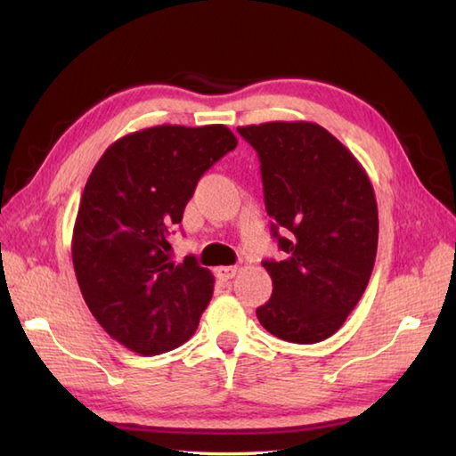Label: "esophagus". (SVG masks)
<instances>
[{"label":"esophagus","instance_id":"obj_1","mask_svg":"<svg viewBox=\"0 0 456 456\" xmlns=\"http://www.w3.org/2000/svg\"><path fill=\"white\" fill-rule=\"evenodd\" d=\"M216 274L219 280H223V282H227V280L235 278L237 266H219V268H216Z\"/></svg>","mask_w":456,"mask_h":456}]
</instances>
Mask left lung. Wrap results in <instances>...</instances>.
<instances>
[{
	"instance_id": "1",
	"label": "left lung",
	"mask_w": 456,
	"mask_h": 456,
	"mask_svg": "<svg viewBox=\"0 0 456 456\" xmlns=\"http://www.w3.org/2000/svg\"><path fill=\"white\" fill-rule=\"evenodd\" d=\"M237 131L260 159L266 213L284 253L263 263L273 297L256 317L284 341L319 343L341 329L372 274L378 208L370 178L317 123L270 121Z\"/></svg>"
}]
</instances>
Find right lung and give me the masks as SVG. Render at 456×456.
<instances>
[{"label":"right lung","mask_w":456,"mask_h":456,"mask_svg":"<svg viewBox=\"0 0 456 456\" xmlns=\"http://www.w3.org/2000/svg\"><path fill=\"white\" fill-rule=\"evenodd\" d=\"M235 147L225 125H157L115 141L86 182L76 280L95 322L129 351L162 354L196 333L216 280L193 256L172 263L168 237L203 172Z\"/></svg>","instance_id":"1"}]
</instances>
